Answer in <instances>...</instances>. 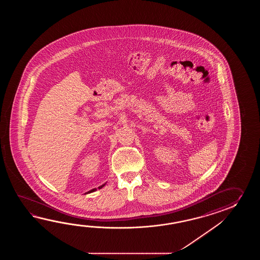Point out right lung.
<instances>
[{"mask_svg":"<svg viewBox=\"0 0 260 260\" xmlns=\"http://www.w3.org/2000/svg\"><path fill=\"white\" fill-rule=\"evenodd\" d=\"M104 186H105V184H103V185H102V186H100V188H102V187H104ZM94 190H96V189H95V188H94V189H92V190H90V191H88V192H92V191H94Z\"/></svg>","mask_w":260,"mask_h":260,"instance_id":"add662e5","label":"right lung"}]
</instances>
